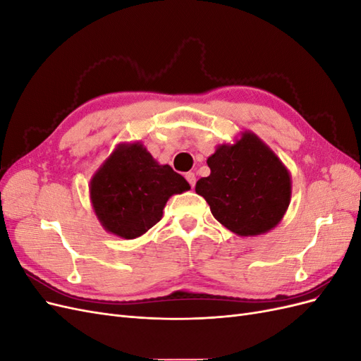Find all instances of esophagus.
<instances>
[{
	"mask_svg": "<svg viewBox=\"0 0 361 361\" xmlns=\"http://www.w3.org/2000/svg\"><path fill=\"white\" fill-rule=\"evenodd\" d=\"M185 179H187V180H188V183H190L191 187L194 188V185H195V174H194L192 171L185 173Z\"/></svg>",
	"mask_w": 361,
	"mask_h": 361,
	"instance_id": "1",
	"label": "esophagus"
}]
</instances>
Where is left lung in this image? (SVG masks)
Wrapping results in <instances>:
<instances>
[{
    "label": "left lung",
    "mask_w": 361,
    "mask_h": 361,
    "mask_svg": "<svg viewBox=\"0 0 361 361\" xmlns=\"http://www.w3.org/2000/svg\"><path fill=\"white\" fill-rule=\"evenodd\" d=\"M206 162L211 174L197 180L195 192L227 231L257 236L281 221L290 203V173L255 133L244 130L232 145L216 146Z\"/></svg>",
    "instance_id": "left-lung-1"
}]
</instances>
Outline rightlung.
<instances>
[{
  "label": "right lung",
  "instance_id": "obj_1",
  "mask_svg": "<svg viewBox=\"0 0 361 361\" xmlns=\"http://www.w3.org/2000/svg\"><path fill=\"white\" fill-rule=\"evenodd\" d=\"M191 187L141 141L120 143L90 179L93 212L108 233L135 239L154 227L167 200Z\"/></svg>",
  "mask_w": 361,
  "mask_h": 361
}]
</instances>
